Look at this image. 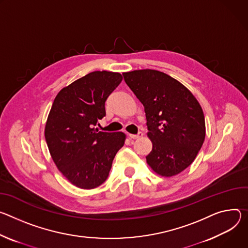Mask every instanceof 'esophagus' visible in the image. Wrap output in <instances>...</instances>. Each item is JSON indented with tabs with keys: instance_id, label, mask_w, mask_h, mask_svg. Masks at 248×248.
<instances>
[{
	"instance_id": "esophagus-1",
	"label": "esophagus",
	"mask_w": 248,
	"mask_h": 248,
	"mask_svg": "<svg viewBox=\"0 0 248 248\" xmlns=\"http://www.w3.org/2000/svg\"><path fill=\"white\" fill-rule=\"evenodd\" d=\"M143 136V133L142 132H139L138 134H129V137L131 139H139V138H141V137Z\"/></svg>"
}]
</instances>
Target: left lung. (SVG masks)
<instances>
[{"instance_id":"left-lung-1","label":"left lung","mask_w":248,"mask_h":248,"mask_svg":"<svg viewBox=\"0 0 248 248\" xmlns=\"http://www.w3.org/2000/svg\"><path fill=\"white\" fill-rule=\"evenodd\" d=\"M124 80L144 105L148 136L153 142L146 156L159 175L170 177L195 159L205 140L203 110L182 84L155 70L123 73Z\"/></svg>"}]
</instances>
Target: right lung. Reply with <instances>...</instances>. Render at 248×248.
Wrapping results in <instances>:
<instances>
[{"mask_svg": "<svg viewBox=\"0 0 248 248\" xmlns=\"http://www.w3.org/2000/svg\"><path fill=\"white\" fill-rule=\"evenodd\" d=\"M119 73L95 71L64 88L55 97L45 126V139L58 170L75 186L93 189L108 177L123 147L122 132L94 128L105 101L121 82Z\"/></svg>", "mask_w": 248, "mask_h": 248, "instance_id": "1", "label": "right lung"}]
</instances>
